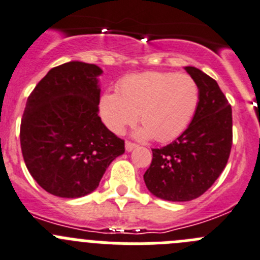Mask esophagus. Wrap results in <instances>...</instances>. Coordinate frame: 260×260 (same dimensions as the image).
<instances>
[{"mask_svg":"<svg viewBox=\"0 0 260 260\" xmlns=\"http://www.w3.org/2000/svg\"><path fill=\"white\" fill-rule=\"evenodd\" d=\"M136 147H137V145L133 144V142H129V141L125 142V150H127L128 152L132 151V150H133V149H136Z\"/></svg>","mask_w":260,"mask_h":260,"instance_id":"obj_1","label":"esophagus"}]
</instances>
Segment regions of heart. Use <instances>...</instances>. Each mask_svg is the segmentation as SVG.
<instances>
[{
  "label": "heart",
  "instance_id": "obj_1",
  "mask_svg": "<svg viewBox=\"0 0 260 260\" xmlns=\"http://www.w3.org/2000/svg\"><path fill=\"white\" fill-rule=\"evenodd\" d=\"M199 105V87L187 74L144 72L124 77L116 91L101 94L99 114L109 131L122 133L137 118L138 137L168 142L190 124Z\"/></svg>",
  "mask_w": 260,
  "mask_h": 260
}]
</instances>
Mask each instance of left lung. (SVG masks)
Here are the masks:
<instances>
[{"label":"left lung","mask_w":260,"mask_h":260,"mask_svg":"<svg viewBox=\"0 0 260 260\" xmlns=\"http://www.w3.org/2000/svg\"><path fill=\"white\" fill-rule=\"evenodd\" d=\"M185 70L199 87L195 115L176 141L152 149L144 174L150 192L168 201L193 200L212 187L232 146V109L218 83L198 68Z\"/></svg>","instance_id":"left-lung-1"}]
</instances>
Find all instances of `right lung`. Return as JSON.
I'll return each mask as SVG.
<instances>
[{"mask_svg": "<svg viewBox=\"0 0 260 260\" xmlns=\"http://www.w3.org/2000/svg\"><path fill=\"white\" fill-rule=\"evenodd\" d=\"M101 74L94 64L65 62L52 68L26 100L20 125L24 161L38 185L59 198L91 193L124 152V141L99 116Z\"/></svg>", "mask_w": 260, "mask_h": 260, "instance_id": "obj_1", "label": "right lung"}]
</instances>
